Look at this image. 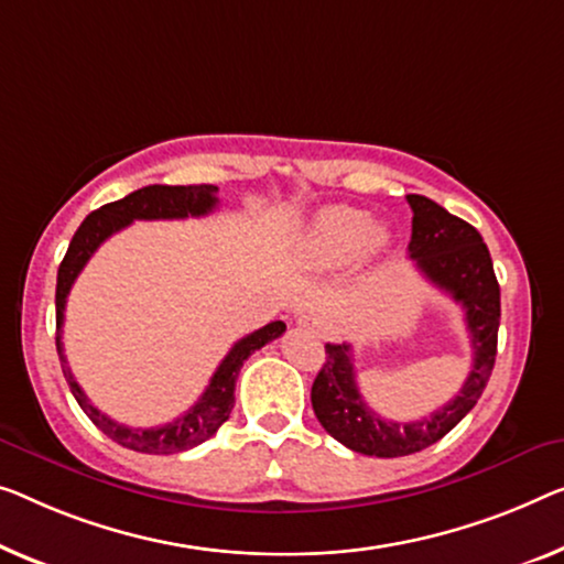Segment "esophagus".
I'll return each instance as SVG.
<instances>
[{"label":"esophagus","instance_id":"obj_1","mask_svg":"<svg viewBox=\"0 0 564 564\" xmlns=\"http://www.w3.org/2000/svg\"><path fill=\"white\" fill-rule=\"evenodd\" d=\"M301 329H308V332H324V316L322 314H301L299 322H296Z\"/></svg>","mask_w":564,"mask_h":564}]
</instances>
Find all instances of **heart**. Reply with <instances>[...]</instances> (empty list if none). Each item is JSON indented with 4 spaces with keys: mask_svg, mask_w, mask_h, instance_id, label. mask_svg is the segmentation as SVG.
Masks as SVG:
<instances>
[{
    "mask_svg": "<svg viewBox=\"0 0 564 564\" xmlns=\"http://www.w3.org/2000/svg\"><path fill=\"white\" fill-rule=\"evenodd\" d=\"M375 220L365 209L334 205L322 209L306 232V256L311 263L334 268L347 263L359 250L367 256L380 253L384 248L382 230H372Z\"/></svg>",
    "mask_w": 564,
    "mask_h": 564,
    "instance_id": "1",
    "label": "heart"
}]
</instances>
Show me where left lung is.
Returning a JSON list of instances; mask_svg holds the SVG:
<instances>
[{
  "mask_svg": "<svg viewBox=\"0 0 564 564\" xmlns=\"http://www.w3.org/2000/svg\"><path fill=\"white\" fill-rule=\"evenodd\" d=\"M408 205L413 209L410 258L435 289L464 306L474 362L456 398L415 423H394L375 413L359 392L351 344H326V362L311 388L314 413L332 438L377 458L410 456L438 443L474 410L497 362L501 293L484 238L438 202L408 195Z\"/></svg>",
  "mask_w": 564,
  "mask_h": 564,
  "instance_id": "8db88e82",
  "label": "left lung"
}]
</instances>
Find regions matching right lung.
Listing matches in <instances>:
<instances>
[{
	"label": "right lung",
	"mask_w": 564,
	"mask_h": 564,
	"mask_svg": "<svg viewBox=\"0 0 564 564\" xmlns=\"http://www.w3.org/2000/svg\"><path fill=\"white\" fill-rule=\"evenodd\" d=\"M217 187L215 184H187V187H170V184H149L131 195H126L119 202H108L96 213H90L80 228L75 230L67 253L63 258L61 268H57V289H55V344L57 357H61L63 375L70 388L73 398L78 400L98 431H104L108 438L116 441L123 448L139 451V453H154V456H166V453L189 451L195 445L213 438L225 420L230 417V410L235 405V380H238L240 367L246 359L253 355L256 349L265 347L268 341L279 339L285 332L283 322H271L263 329L242 336L240 341L232 344L228 357L223 359L220 367L215 369L213 380H209L207 390L202 398L192 405L187 413L180 415L172 423L156 425V427H129L123 423L108 417L106 413L90 402V398L67 367L65 351H63V322H65V304L67 293H70L75 279H78L83 268L90 260V256L100 248V242L111 238L113 232L129 228L133 220H184V217H202L209 215L217 207Z\"/></svg>",
	"instance_id": "right-lung-1"
}]
</instances>
